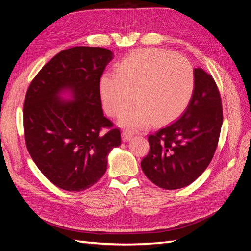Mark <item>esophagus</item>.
I'll return each instance as SVG.
<instances>
[{"label":"esophagus","instance_id":"esophagus-1","mask_svg":"<svg viewBox=\"0 0 251 251\" xmlns=\"http://www.w3.org/2000/svg\"><path fill=\"white\" fill-rule=\"evenodd\" d=\"M133 137H134V133H133V132L128 131V130H125V131L123 132V140H124V141L131 140Z\"/></svg>","mask_w":251,"mask_h":251}]
</instances>
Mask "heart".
<instances>
[{
	"mask_svg": "<svg viewBox=\"0 0 251 251\" xmlns=\"http://www.w3.org/2000/svg\"><path fill=\"white\" fill-rule=\"evenodd\" d=\"M195 88L192 64L181 54L161 49L131 52L118 64L116 74H104L100 82L104 109L131 128L169 120L185 109Z\"/></svg>",
	"mask_w": 251,
	"mask_h": 251,
	"instance_id": "1",
	"label": "heart"
}]
</instances>
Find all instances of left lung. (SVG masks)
<instances>
[{"instance_id":"1","label":"left lung","mask_w":251,"mask_h":251,"mask_svg":"<svg viewBox=\"0 0 251 251\" xmlns=\"http://www.w3.org/2000/svg\"><path fill=\"white\" fill-rule=\"evenodd\" d=\"M195 88L186 110L149 136L150 151L141 169L157 186L185 187L206 170L216 151L223 124L221 96L215 79L195 68Z\"/></svg>"}]
</instances>
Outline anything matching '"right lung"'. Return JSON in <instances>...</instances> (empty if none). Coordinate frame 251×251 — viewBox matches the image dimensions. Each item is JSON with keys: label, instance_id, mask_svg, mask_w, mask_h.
I'll list each match as a JSON object with an SVG mask.
<instances>
[{"label": "right lung", "instance_id": "right-lung-1", "mask_svg": "<svg viewBox=\"0 0 251 251\" xmlns=\"http://www.w3.org/2000/svg\"><path fill=\"white\" fill-rule=\"evenodd\" d=\"M112 51L78 46L60 51L30 83L23 108L25 142L37 168L69 192L94 185L107 171L120 131L103 115L100 82ZM69 90L71 101L59 98ZM102 128L108 132L101 134Z\"/></svg>", "mask_w": 251, "mask_h": 251}]
</instances>
